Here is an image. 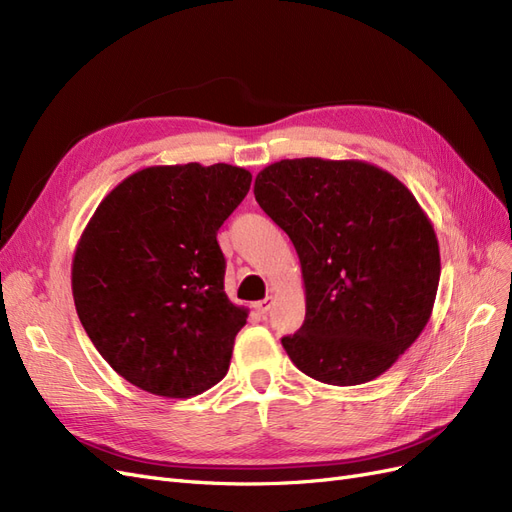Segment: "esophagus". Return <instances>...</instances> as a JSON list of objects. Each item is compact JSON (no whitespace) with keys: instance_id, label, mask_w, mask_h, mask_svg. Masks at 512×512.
<instances>
[{"instance_id":"1","label":"esophagus","mask_w":512,"mask_h":512,"mask_svg":"<svg viewBox=\"0 0 512 512\" xmlns=\"http://www.w3.org/2000/svg\"><path fill=\"white\" fill-rule=\"evenodd\" d=\"M271 305H273V297H271V294H269V297H265V299H262V301H258V303L254 305V309H256L258 314L265 316V314L269 312V309H271Z\"/></svg>"}]
</instances>
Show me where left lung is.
<instances>
[{
    "instance_id": "8db88e82",
    "label": "left lung",
    "mask_w": 512,
    "mask_h": 512,
    "mask_svg": "<svg viewBox=\"0 0 512 512\" xmlns=\"http://www.w3.org/2000/svg\"><path fill=\"white\" fill-rule=\"evenodd\" d=\"M254 196L301 262L290 361L335 386L382 376L423 333L440 282L436 230L414 194L363 160L294 158L262 168Z\"/></svg>"
}]
</instances>
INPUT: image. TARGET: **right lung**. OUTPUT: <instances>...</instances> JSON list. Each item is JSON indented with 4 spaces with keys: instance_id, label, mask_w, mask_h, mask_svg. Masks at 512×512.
Returning a JSON list of instances; mask_svg holds the SVG:
<instances>
[{
    "instance_id": "1",
    "label": "right lung",
    "mask_w": 512,
    "mask_h": 512,
    "mask_svg": "<svg viewBox=\"0 0 512 512\" xmlns=\"http://www.w3.org/2000/svg\"><path fill=\"white\" fill-rule=\"evenodd\" d=\"M250 183V170L230 164L147 166L87 222L72 258L76 314L138 389L188 399L228 374L247 309L224 292L215 235Z\"/></svg>"
}]
</instances>
